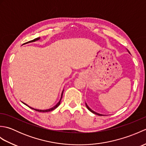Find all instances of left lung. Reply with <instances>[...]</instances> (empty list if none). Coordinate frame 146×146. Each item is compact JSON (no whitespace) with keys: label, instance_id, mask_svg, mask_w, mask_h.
Listing matches in <instances>:
<instances>
[{"label":"left lung","instance_id":"left-lung-1","mask_svg":"<svg viewBox=\"0 0 146 146\" xmlns=\"http://www.w3.org/2000/svg\"><path fill=\"white\" fill-rule=\"evenodd\" d=\"M128 51V50H127ZM129 53H130V52L129 51ZM86 108H88V109L90 110V111H91V112H92L93 113H95V114H97V115H102V114H100V113H97V112H95V111H94V110H92V109H91V108H90L88 106V105L87 104H86Z\"/></svg>","mask_w":146,"mask_h":146}]
</instances>
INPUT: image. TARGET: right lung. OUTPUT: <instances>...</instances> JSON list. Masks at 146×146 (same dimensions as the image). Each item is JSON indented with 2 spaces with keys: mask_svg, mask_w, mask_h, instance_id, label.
<instances>
[{
  "mask_svg": "<svg viewBox=\"0 0 146 146\" xmlns=\"http://www.w3.org/2000/svg\"><path fill=\"white\" fill-rule=\"evenodd\" d=\"M39 39H40V38H36V39H33V40H31V41H29V42H26V44L27 43H29V42H35V41H38ZM63 91H64V90H63V92H62V93H61V98H60V101L58 102V103L56 105H54V106L53 107H52V108H49V109H46V110H39V109H35V108H32V107H29V105H27V104H26L25 103H24V102H23V103L24 104H25L26 105H27V106H28L29 107H30L31 108H32V109H34V110H36V111H41V112H47V111H52V110H54V109H56V108L59 105H60V102H61V98H62V97H63Z\"/></svg>",
  "mask_w": 146,
  "mask_h": 146,
  "instance_id": "add662e5",
  "label": "right lung"
}]
</instances>
